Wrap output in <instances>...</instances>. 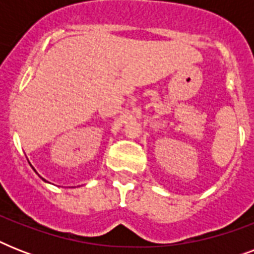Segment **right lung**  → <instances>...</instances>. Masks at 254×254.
Listing matches in <instances>:
<instances>
[{
    "label": "right lung",
    "mask_w": 254,
    "mask_h": 254,
    "mask_svg": "<svg viewBox=\"0 0 254 254\" xmlns=\"http://www.w3.org/2000/svg\"><path fill=\"white\" fill-rule=\"evenodd\" d=\"M42 179H43V178H42ZM43 181H45V182H46V179H43Z\"/></svg>",
    "instance_id": "1"
}]
</instances>
